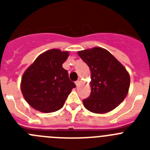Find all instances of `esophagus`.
Returning <instances> with one entry per match:
<instances>
[{
  "mask_svg": "<svg viewBox=\"0 0 150 150\" xmlns=\"http://www.w3.org/2000/svg\"><path fill=\"white\" fill-rule=\"evenodd\" d=\"M75 83H76V86H79V83H80V79H78Z\"/></svg>",
  "mask_w": 150,
  "mask_h": 150,
  "instance_id": "1",
  "label": "esophagus"
}]
</instances>
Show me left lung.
Instances as JSON below:
<instances>
[{
	"label": "left lung",
	"mask_w": 150,
	"mask_h": 150,
	"mask_svg": "<svg viewBox=\"0 0 150 150\" xmlns=\"http://www.w3.org/2000/svg\"><path fill=\"white\" fill-rule=\"evenodd\" d=\"M78 55L91 71V94L83 100L85 107L95 113L115 109L128 92L130 76L126 69L104 49L95 47Z\"/></svg>",
	"instance_id": "1"
}]
</instances>
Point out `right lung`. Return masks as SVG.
Returning <instances> with one entry per match:
<instances>
[{
  "instance_id": "1",
  "label": "right lung",
  "mask_w": 150,
  "mask_h": 150,
  "mask_svg": "<svg viewBox=\"0 0 150 150\" xmlns=\"http://www.w3.org/2000/svg\"><path fill=\"white\" fill-rule=\"evenodd\" d=\"M68 55V52L55 49L46 51L24 73L21 89L33 108L52 112L63 107L72 88L76 87L69 79L67 71L62 67Z\"/></svg>"
}]
</instances>
